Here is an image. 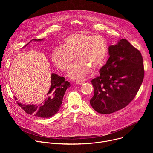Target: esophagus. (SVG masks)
<instances>
[{"mask_svg": "<svg viewBox=\"0 0 153 153\" xmlns=\"http://www.w3.org/2000/svg\"><path fill=\"white\" fill-rule=\"evenodd\" d=\"M85 82L84 80H77V81H76V83L77 84V85H81L82 83H83Z\"/></svg>", "mask_w": 153, "mask_h": 153, "instance_id": "obj_1", "label": "esophagus"}]
</instances>
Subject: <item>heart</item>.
Segmentation results:
<instances>
[{
  "label": "heart",
  "mask_w": 153,
  "mask_h": 153,
  "mask_svg": "<svg viewBox=\"0 0 153 153\" xmlns=\"http://www.w3.org/2000/svg\"><path fill=\"white\" fill-rule=\"evenodd\" d=\"M107 53L108 47L103 36L79 33L65 38L61 47L54 50L52 60L57 68L67 71L76 56L77 62L68 76L71 79L77 80L84 78L91 69L100 68L105 62Z\"/></svg>",
  "instance_id": "heart-1"
}]
</instances>
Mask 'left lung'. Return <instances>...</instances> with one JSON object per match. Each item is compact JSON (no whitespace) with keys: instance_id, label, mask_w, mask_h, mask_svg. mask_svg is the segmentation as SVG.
Instances as JSON below:
<instances>
[{"instance_id":"obj_1","label":"left lung","mask_w":153,"mask_h":153,"mask_svg":"<svg viewBox=\"0 0 153 153\" xmlns=\"http://www.w3.org/2000/svg\"><path fill=\"white\" fill-rule=\"evenodd\" d=\"M110 55L100 75L91 80L94 94L90 104L95 111L108 114L127 106L137 94L144 77L140 52L126 39L108 48Z\"/></svg>"}]
</instances>
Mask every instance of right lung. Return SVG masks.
I'll use <instances>...</instances> for the list:
<instances>
[{
  "label": "right lung",
  "instance_id": "1",
  "mask_svg": "<svg viewBox=\"0 0 153 153\" xmlns=\"http://www.w3.org/2000/svg\"><path fill=\"white\" fill-rule=\"evenodd\" d=\"M42 39H33L31 41L40 42ZM29 42V43H30ZM28 43L24 47H25ZM70 86V83L65 81V78L52 73L51 76V85L45 99L42 102L36 105H25L18 102L26 113L42 118H49L56 114L62 105L63 98L66 90ZM16 100L17 98L15 97Z\"/></svg>",
  "mask_w": 153,
  "mask_h": 153
}]
</instances>
